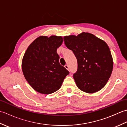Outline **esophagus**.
I'll return each instance as SVG.
<instances>
[{"label": "esophagus", "instance_id": "esophagus-1", "mask_svg": "<svg viewBox=\"0 0 127 127\" xmlns=\"http://www.w3.org/2000/svg\"><path fill=\"white\" fill-rule=\"evenodd\" d=\"M64 67H65V68L68 70H69V66L68 65H65V66H64Z\"/></svg>", "mask_w": 127, "mask_h": 127}]
</instances>
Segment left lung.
<instances>
[{
  "instance_id": "left-lung-1",
  "label": "left lung",
  "mask_w": 127,
  "mask_h": 127,
  "mask_svg": "<svg viewBox=\"0 0 127 127\" xmlns=\"http://www.w3.org/2000/svg\"><path fill=\"white\" fill-rule=\"evenodd\" d=\"M66 47L73 51L78 68L74 74L77 87L87 93L101 90L112 74L114 62L108 45L90 33L64 37Z\"/></svg>"
}]
</instances>
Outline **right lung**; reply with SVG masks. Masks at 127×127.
Returning <instances> with one entry per match:
<instances>
[{"label": "right lung", "instance_id": "1", "mask_svg": "<svg viewBox=\"0 0 127 127\" xmlns=\"http://www.w3.org/2000/svg\"><path fill=\"white\" fill-rule=\"evenodd\" d=\"M63 41L61 36H40L26 51L22 61V72L29 84L37 92H55L69 74L59 63L57 53Z\"/></svg>", "mask_w": 127, "mask_h": 127}]
</instances>
